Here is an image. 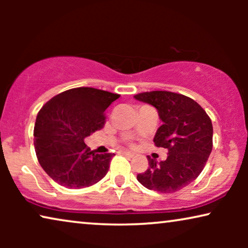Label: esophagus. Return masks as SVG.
<instances>
[{
    "label": "esophagus",
    "mask_w": 248,
    "mask_h": 248,
    "mask_svg": "<svg viewBox=\"0 0 248 248\" xmlns=\"http://www.w3.org/2000/svg\"><path fill=\"white\" fill-rule=\"evenodd\" d=\"M122 155H126V157H128V158H133L134 157V154H131V152H128V151H122Z\"/></svg>",
    "instance_id": "34e87169"
}]
</instances>
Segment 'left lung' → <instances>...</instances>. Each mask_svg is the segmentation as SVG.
<instances>
[{"label":"left lung","instance_id":"8db88e82","mask_svg":"<svg viewBox=\"0 0 248 248\" xmlns=\"http://www.w3.org/2000/svg\"><path fill=\"white\" fill-rule=\"evenodd\" d=\"M134 98L154 106L162 125L155 132V144L168 149L167 159L148 158L147 170L137 176L144 187L174 193L191 184L204 168L212 151V123L205 110L184 94L150 91Z\"/></svg>","mask_w":248,"mask_h":248}]
</instances>
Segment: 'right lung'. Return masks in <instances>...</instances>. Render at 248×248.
<instances>
[{
  "label": "right lung",
  "mask_w": 248,
  "mask_h": 248,
  "mask_svg": "<svg viewBox=\"0 0 248 248\" xmlns=\"http://www.w3.org/2000/svg\"><path fill=\"white\" fill-rule=\"evenodd\" d=\"M120 94L94 88H74L59 93L36 118L35 150L40 166L57 184L83 188L106 176L114 154L91 151L84 139L103 128L105 110Z\"/></svg>",
  "instance_id": "add662e5"
}]
</instances>
